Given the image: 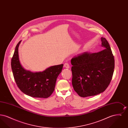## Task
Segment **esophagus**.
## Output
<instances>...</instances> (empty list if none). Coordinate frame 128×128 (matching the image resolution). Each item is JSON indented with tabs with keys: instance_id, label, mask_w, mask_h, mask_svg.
Segmentation results:
<instances>
[{
	"instance_id": "obj_1",
	"label": "esophagus",
	"mask_w": 128,
	"mask_h": 128,
	"mask_svg": "<svg viewBox=\"0 0 128 128\" xmlns=\"http://www.w3.org/2000/svg\"><path fill=\"white\" fill-rule=\"evenodd\" d=\"M64 67H65V68H70V65H69V64H68V63H65L64 64Z\"/></svg>"
}]
</instances>
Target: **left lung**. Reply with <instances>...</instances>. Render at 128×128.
I'll return each instance as SVG.
<instances>
[{
  "instance_id": "8db88e82",
  "label": "left lung",
  "mask_w": 128,
  "mask_h": 128,
  "mask_svg": "<svg viewBox=\"0 0 128 128\" xmlns=\"http://www.w3.org/2000/svg\"><path fill=\"white\" fill-rule=\"evenodd\" d=\"M102 51L91 53L85 52L74 56L72 84L74 91L82 98L97 95L106 90L114 70L115 60L110 44L101 37Z\"/></svg>"
}]
</instances>
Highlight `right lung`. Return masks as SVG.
I'll list each match as a JSON object with an SVG mask.
<instances>
[{"mask_svg":"<svg viewBox=\"0 0 128 128\" xmlns=\"http://www.w3.org/2000/svg\"><path fill=\"white\" fill-rule=\"evenodd\" d=\"M17 44L11 62L13 75L18 88L31 97L46 98L55 89L56 79L61 73L63 64L49 67L42 72H32L24 69L18 58V46Z\"/></svg>","mask_w":128,"mask_h":128,"instance_id":"right-lung-1","label":"right lung"}]
</instances>
